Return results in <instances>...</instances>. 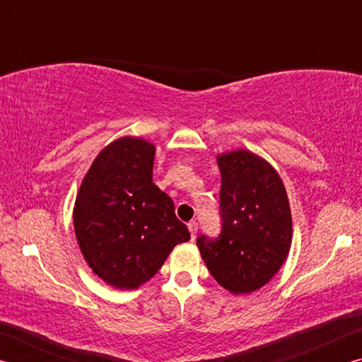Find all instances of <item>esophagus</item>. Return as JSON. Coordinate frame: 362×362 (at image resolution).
<instances>
[{"instance_id": "esophagus-1", "label": "esophagus", "mask_w": 362, "mask_h": 362, "mask_svg": "<svg viewBox=\"0 0 362 362\" xmlns=\"http://www.w3.org/2000/svg\"><path fill=\"white\" fill-rule=\"evenodd\" d=\"M188 230H189V235H192V240H194L196 233H198V223L192 220V222H188Z\"/></svg>"}]
</instances>
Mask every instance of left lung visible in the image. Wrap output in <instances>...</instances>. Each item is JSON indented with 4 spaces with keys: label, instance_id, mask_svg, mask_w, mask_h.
<instances>
[{
    "label": "left lung",
    "instance_id": "obj_1",
    "mask_svg": "<svg viewBox=\"0 0 362 362\" xmlns=\"http://www.w3.org/2000/svg\"><path fill=\"white\" fill-rule=\"evenodd\" d=\"M222 231L196 241L214 279L235 296L265 286L287 259L292 217L283 180L272 164L247 150L217 156Z\"/></svg>",
    "mask_w": 362,
    "mask_h": 362
}]
</instances>
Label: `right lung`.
Listing matches in <instances>:
<instances>
[{"instance_id": "obj_1", "label": "right lung", "mask_w": 362, "mask_h": 362, "mask_svg": "<svg viewBox=\"0 0 362 362\" xmlns=\"http://www.w3.org/2000/svg\"><path fill=\"white\" fill-rule=\"evenodd\" d=\"M155 145L121 137L103 148L84 175L73 209L84 260L116 289H137L189 240L174 203L153 183Z\"/></svg>"}]
</instances>
